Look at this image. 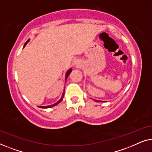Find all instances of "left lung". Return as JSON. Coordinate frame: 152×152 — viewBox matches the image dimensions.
<instances>
[{
	"label": "left lung",
	"mask_w": 152,
	"mask_h": 152,
	"mask_svg": "<svg viewBox=\"0 0 152 152\" xmlns=\"http://www.w3.org/2000/svg\"><path fill=\"white\" fill-rule=\"evenodd\" d=\"M95 102H106V101H100V100H97V99H94Z\"/></svg>",
	"instance_id": "left-lung-1"
}]
</instances>
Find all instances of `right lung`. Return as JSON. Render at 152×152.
Segmentation results:
<instances>
[{
	"mask_svg": "<svg viewBox=\"0 0 152 152\" xmlns=\"http://www.w3.org/2000/svg\"><path fill=\"white\" fill-rule=\"evenodd\" d=\"M30 39H29L28 40L26 41V43H25V44H24L23 48H24L25 47H26V44L29 42V41H30ZM72 72V68H69V69H68V70H67V71H66V75H65V82L66 81V80H67L68 77L69 76V75H70V72ZM64 90H65V89H64ZM64 91L63 94H62V95H61V98H60L59 100H58L56 103L53 104H51V105H48V106H40V107H39L42 108V109H49V108H52V107H55L56 105H57L58 104H59L60 102H61L62 101V99H63V98H64Z\"/></svg>",
	"mask_w": 152,
	"mask_h": 152,
	"instance_id": "1",
	"label": "right lung"
}]
</instances>
